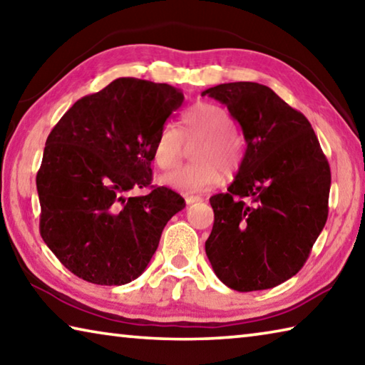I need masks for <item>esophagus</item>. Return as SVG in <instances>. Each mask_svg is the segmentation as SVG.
<instances>
[{
    "label": "esophagus",
    "instance_id": "esophagus-1",
    "mask_svg": "<svg viewBox=\"0 0 365 365\" xmlns=\"http://www.w3.org/2000/svg\"><path fill=\"white\" fill-rule=\"evenodd\" d=\"M185 201H187V205H193V202H200V201H202V197H201V196L185 195Z\"/></svg>",
    "mask_w": 365,
    "mask_h": 365
}]
</instances>
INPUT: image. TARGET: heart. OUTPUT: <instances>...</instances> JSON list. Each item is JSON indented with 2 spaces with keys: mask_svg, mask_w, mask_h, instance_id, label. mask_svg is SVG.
Wrapping results in <instances>:
<instances>
[{
  "mask_svg": "<svg viewBox=\"0 0 365 365\" xmlns=\"http://www.w3.org/2000/svg\"><path fill=\"white\" fill-rule=\"evenodd\" d=\"M182 130L174 122L160 128L154 160L160 169L170 170L180 163L183 138H202L196 146L195 159L200 163L185 165L160 178L165 187L182 193H202L215 187L224 177V169L232 174L242 160V141L233 132V119L225 108L212 103H197L183 114Z\"/></svg>",
  "mask_w": 365,
  "mask_h": 365,
  "instance_id": "b5f03b06",
  "label": "heart"
}]
</instances>
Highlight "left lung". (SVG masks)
Segmentation results:
<instances>
[{"instance_id":"1","label":"left lung","mask_w":365,"mask_h":365,"mask_svg":"<svg viewBox=\"0 0 365 365\" xmlns=\"http://www.w3.org/2000/svg\"><path fill=\"white\" fill-rule=\"evenodd\" d=\"M201 95L225 104L246 141L227 193L209 200L214 225L207 259L228 288L243 293L274 288L298 274L324 230L329 160L306 117L269 86L220 83Z\"/></svg>"}]
</instances>
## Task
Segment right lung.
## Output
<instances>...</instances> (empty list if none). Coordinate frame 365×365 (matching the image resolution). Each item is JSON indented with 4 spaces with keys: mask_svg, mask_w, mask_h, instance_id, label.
Wrapping results in <instances>:
<instances>
[{
    "mask_svg": "<svg viewBox=\"0 0 365 365\" xmlns=\"http://www.w3.org/2000/svg\"><path fill=\"white\" fill-rule=\"evenodd\" d=\"M183 93L168 83L120 77L78 100L48 135L36 174L43 242L66 269L96 285L143 274L183 197L151 183L154 145Z\"/></svg>",
    "mask_w": 365,
    "mask_h": 365,
    "instance_id": "add662e5",
    "label": "right lung"
}]
</instances>
